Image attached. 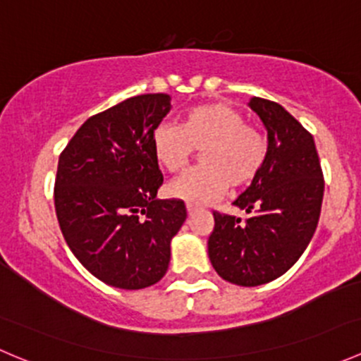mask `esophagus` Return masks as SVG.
<instances>
[{
    "instance_id": "esophagus-1",
    "label": "esophagus",
    "mask_w": 361,
    "mask_h": 361,
    "mask_svg": "<svg viewBox=\"0 0 361 361\" xmlns=\"http://www.w3.org/2000/svg\"><path fill=\"white\" fill-rule=\"evenodd\" d=\"M197 209H199L197 204H194V202H187V211H188V214L195 213V211H197Z\"/></svg>"
}]
</instances>
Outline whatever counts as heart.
<instances>
[{
  "instance_id": "obj_1",
  "label": "heart",
  "mask_w": 361,
  "mask_h": 361,
  "mask_svg": "<svg viewBox=\"0 0 361 361\" xmlns=\"http://www.w3.org/2000/svg\"><path fill=\"white\" fill-rule=\"evenodd\" d=\"M155 160L169 173H180L201 150L202 166L169 185V194L190 202H209L228 185L243 188L264 169L269 140L264 130L245 122L227 103H206L183 113L180 126H160L152 136Z\"/></svg>"
}]
</instances>
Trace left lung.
<instances>
[{"mask_svg":"<svg viewBox=\"0 0 361 361\" xmlns=\"http://www.w3.org/2000/svg\"><path fill=\"white\" fill-rule=\"evenodd\" d=\"M269 133V157L251 187L235 199L241 220L213 211L207 253L225 281L258 286L285 274L307 248L322 213V164L312 134L281 104L253 97Z\"/></svg>","mask_w":361,"mask_h":361,"instance_id":"8db88e82","label":"left lung"}]
</instances>
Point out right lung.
Instances as JSON below:
<instances>
[{
  "instance_id": "add662e5",
  "label": "right lung",
  "mask_w": 361,
  "mask_h": 361,
  "mask_svg": "<svg viewBox=\"0 0 361 361\" xmlns=\"http://www.w3.org/2000/svg\"><path fill=\"white\" fill-rule=\"evenodd\" d=\"M169 101L143 94L92 115L59 155L54 204L61 232L80 264L115 288L160 281L171 239L187 218L181 199H155L164 176L152 136Z\"/></svg>"
}]
</instances>
